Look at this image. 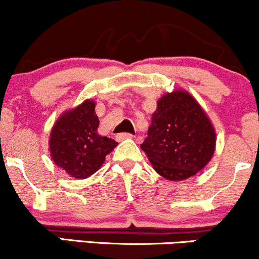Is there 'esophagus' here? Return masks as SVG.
I'll list each match as a JSON object with an SVG mask.
<instances>
[{
  "instance_id": "34e87169",
  "label": "esophagus",
  "mask_w": 259,
  "mask_h": 259,
  "mask_svg": "<svg viewBox=\"0 0 259 259\" xmlns=\"http://www.w3.org/2000/svg\"><path fill=\"white\" fill-rule=\"evenodd\" d=\"M133 138H134V135L130 133H120L117 135L118 141H123V140H125V139H133Z\"/></svg>"
}]
</instances>
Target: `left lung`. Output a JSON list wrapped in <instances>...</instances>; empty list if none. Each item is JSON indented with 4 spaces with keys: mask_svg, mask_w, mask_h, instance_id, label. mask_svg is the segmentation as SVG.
<instances>
[{
    "mask_svg": "<svg viewBox=\"0 0 259 259\" xmlns=\"http://www.w3.org/2000/svg\"><path fill=\"white\" fill-rule=\"evenodd\" d=\"M140 147L157 173L180 181L206 167L214 153L215 133L194 97L174 91L158 101L147 138Z\"/></svg>",
    "mask_w": 259,
    "mask_h": 259,
    "instance_id": "left-lung-1",
    "label": "left lung"
}]
</instances>
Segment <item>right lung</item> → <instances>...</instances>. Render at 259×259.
I'll list each match as a JSON object with an SVG mask.
<instances>
[{"mask_svg": "<svg viewBox=\"0 0 259 259\" xmlns=\"http://www.w3.org/2000/svg\"><path fill=\"white\" fill-rule=\"evenodd\" d=\"M99 118L91 100L65 112L56 121L50 138L53 162L76 179H85L100 169L117 141L97 133Z\"/></svg>", "mask_w": 259, "mask_h": 259, "instance_id": "right-lung-1", "label": "right lung"}]
</instances>
